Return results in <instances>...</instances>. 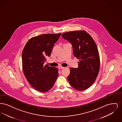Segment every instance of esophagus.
<instances>
[{
	"instance_id": "obj_1",
	"label": "esophagus",
	"mask_w": 122,
	"mask_h": 122,
	"mask_svg": "<svg viewBox=\"0 0 122 122\" xmlns=\"http://www.w3.org/2000/svg\"><path fill=\"white\" fill-rule=\"evenodd\" d=\"M64 67H63V66H59L58 67V69H60V70L63 69H64Z\"/></svg>"
}]
</instances>
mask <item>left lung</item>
Segmentation results:
<instances>
[{"label": "left lung", "instance_id": "left-lung-1", "mask_svg": "<svg viewBox=\"0 0 122 122\" xmlns=\"http://www.w3.org/2000/svg\"><path fill=\"white\" fill-rule=\"evenodd\" d=\"M62 36L72 44L74 55L79 59L78 67L70 69L68 77L70 85L77 90H85L93 84L98 74L100 61L97 47L84 30L65 32Z\"/></svg>", "mask_w": 122, "mask_h": 122}]
</instances>
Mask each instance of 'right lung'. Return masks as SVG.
Masks as SVG:
<instances>
[{
  "mask_svg": "<svg viewBox=\"0 0 122 122\" xmlns=\"http://www.w3.org/2000/svg\"><path fill=\"white\" fill-rule=\"evenodd\" d=\"M61 34H46L32 37L24 48L22 62L24 75L30 85L40 92L50 90L58 76L57 68L44 64Z\"/></svg>",
  "mask_w": 122,
  "mask_h": 122,
  "instance_id": "add662e5",
  "label": "right lung"
}]
</instances>
